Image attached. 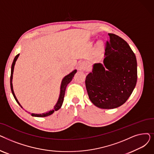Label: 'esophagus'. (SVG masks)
I'll return each instance as SVG.
<instances>
[{"instance_id":"1","label":"esophagus","mask_w":154,"mask_h":154,"mask_svg":"<svg viewBox=\"0 0 154 154\" xmlns=\"http://www.w3.org/2000/svg\"><path fill=\"white\" fill-rule=\"evenodd\" d=\"M79 67L80 70H85L87 69V64L85 62H81L79 65Z\"/></svg>"}]
</instances>
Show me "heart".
Masks as SVG:
<instances>
[{"instance_id": "obj_1", "label": "heart", "mask_w": 154, "mask_h": 154, "mask_svg": "<svg viewBox=\"0 0 154 154\" xmlns=\"http://www.w3.org/2000/svg\"><path fill=\"white\" fill-rule=\"evenodd\" d=\"M97 45H98V46H99V47H100V46H101V43H100V42H99Z\"/></svg>"}]
</instances>
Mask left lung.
<instances>
[{
	"label": "left lung",
	"instance_id": "8db88e82",
	"mask_svg": "<svg viewBox=\"0 0 154 154\" xmlns=\"http://www.w3.org/2000/svg\"><path fill=\"white\" fill-rule=\"evenodd\" d=\"M103 64L93 65L85 79L88 97L96 107L112 109L124 104L132 94L137 79L136 57L119 36L109 34Z\"/></svg>",
	"mask_w": 154,
	"mask_h": 154
}]
</instances>
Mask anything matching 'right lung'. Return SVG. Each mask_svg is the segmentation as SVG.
Segmentation results:
<instances>
[{
    "instance_id": "1",
    "label": "right lung",
    "mask_w": 154,
    "mask_h": 154,
    "mask_svg": "<svg viewBox=\"0 0 154 154\" xmlns=\"http://www.w3.org/2000/svg\"><path fill=\"white\" fill-rule=\"evenodd\" d=\"M19 56V54H17L15 57V58L14 59V61L12 62V67H11V80H10V82H11V91L12 93L13 94L14 97L15 99V100H16L18 103V104L19 106L22 108V107L21 106V105L20 104V103L19 102L17 99L16 98L15 95L14 94V90H13V85H12V79H13V73H14V66H15V64L16 61H17L18 57ZM77 72V70H74L72 72H70L69 74L67 75L66 76H65L62 80V82H61V85H60V95H59V99L57 100V102L56 103V104L55 105V106L54 107V109L50 110V111H48L45 113H43V114H34V113H32L31 114L32 116H34V117H47V116H49L51 115H52L53 113L55 111L58 110L62 106V103L63 101V98H64V95H65V92H66V87L67 85L71 82V80H72L73 77H74V75L75 73Z\"/></svg>"
}]
</instances>
